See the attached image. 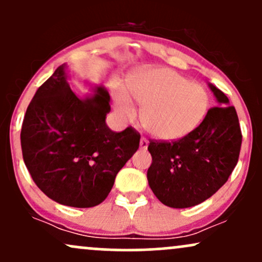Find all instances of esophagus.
I'll return each instance as SVG.
<instances>
[{
    "label": "esophagus",
    "mask_w": 262,
    "mask_h": 262,
    "mask_svg": "<svg viewBox=\"0 0 262 262\" xmlns=\"http://www.w3.org/2000/svg\"><path fill=\"white\" fill-rule=\"evenodd\" d=\"M148 145H149V141L146 139H144V138H141V139H140V149L146 150V149H148Z\"/></svg>",
    "instance_id": "34e87169"
}]
</instances>
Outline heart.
<instances>
[{
    "mask_svg": "<svg viewBox=\"0 0 262 262\" xmlns=\"http://www.w3.org/2000/svg\"><path fill=\"white\" fill-rule=\"evenodd\" d=\"M127 89L141 106L143 127L159 140L187 137L202 124L209 111L210 97L206 87L167 68L138 71L129 80ZM114 111L124 121L135 117V108L124 91L114 96Z\"/></svg>",
    "mask_w": 262,
    "mask_h": 262,
    "instance_id": "heart-1",
    "label": "heart"
}]
</instances>
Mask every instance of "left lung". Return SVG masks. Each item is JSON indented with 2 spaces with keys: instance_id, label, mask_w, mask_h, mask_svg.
I'll return each mask as SVG.
<instances>
[{
  "instance_id": "8db88e82",
  "label": "left lung",
  "mask_w": 262,
  "mask_h": 262,
  "mask_svg": "<svg viewBox=\"0 0 262 262\" xmlns=\"http://www.w3.org/2000/svg\"><path fill=\"white\" fill-rule=\"evenodd\" d=\"M219 107L202 124L176 141H150L152 162L148 182L158 200L171 208H188L212 197L229 179L239 159L242 130L235 108L208 82Z\"/></svg>"
}]
</instances>
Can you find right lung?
I'll return each mask as SVG.
<instances>
[{
	"label": "right lung",
	"mask_w": 262,
	"mask_h": 262,
	"mask_svg": "<svg viewBox=\"0 0 262 262\" xmlns=\"http://www.w3.org/2000/svg\"><path fill=\"white\" fill-rule=\"evenodd\" d=\"M60 65L35 92L20 132L23 160L33 181L60 204L90 208L106 200L117 173L139 148L133 128L111 130L110 93L91 86L81 98Z\"/></svg>",
	"instance_id": "right-lung-1"
}]
</instances>
